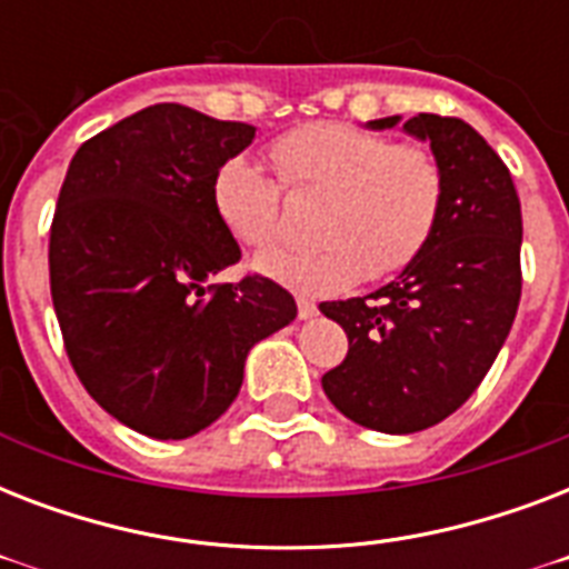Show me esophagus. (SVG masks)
I'll use <instances>...</instances> for the list:
<instances>
[{
    "label": "esophagus",
    "mask_w": 569,
    "mask_h": 569,
    "mask_svg": "<svg viewBox=\"0 0 569 569\" xmlns=\"http://www.w3.org/2000/svg\"><path fill=\"white\" fill-rule=\"evenodd\" d=\"M298 316H301V319H312V316H319V307L312 301H307V298H298Z\"/></svg>",
    "instance_id": "34e87169"
}]
</instances>
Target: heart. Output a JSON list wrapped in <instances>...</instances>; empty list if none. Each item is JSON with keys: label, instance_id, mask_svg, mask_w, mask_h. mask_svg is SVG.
<instances>
[{"label": "heart", "instance_id": "1", "mask_svg": "<svg viewBox=\"0 0 569 569\" xmlns=\"http://www.w3.org/2000/svg\"><path fill=\"white\" fill-rule=\"evenodd\" d=\"M277 180L244 156L218 164L214 218L241 248L266 250L283 232V189L325 197L319 248H277L257 259L274 283L301 295H333L360 277L398 274L422 257L437 232L446 177L422 144H392L355 123H310L268 147Z\"/></svg>", "mask_w": 569, "mask_h": 569}]
</instances>
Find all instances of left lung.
Instances as JSON below:
<instances>
[{"mask_svg": "<svg viewBox=\"0 0 569 569\" xmlns=\"http://www.w3.org/2000/svg\"><path fill=\"white\" fill-rule=\"evenodd\" d=\"M396 123L392 114L369 127ZM405 129L431 141L446 177L437 232L398 280L321 303L348 337L321 387L339 413L383 433L425 431L476 392L522 292L520 197L499 153L460 118L416 114Z\"/></svg>", "mask_w": 569, "mask_h": 569, "instance_id": "obj_1", "label": "left lung"}]
</instances>
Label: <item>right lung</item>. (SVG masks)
I'll list each match as a JSON object with an SVG mask.
<instances>
[{
	"instance_id": "1",
	"label": "right lung",
	"mask_w": 569,
	"mask_h": 569,
	"mask_svg": "<svg viewBox=\"0 0 569 569\" xmlns=\"http://www.w3.org/2000/svg\"><path fill=\"white\" fill-rule=\"evenodd\" d=\"M253 132L159 102L88 138L58 194L49 292L70 366L106 413L156 440L212 425L250 348L298 316L262 274L203 286L241 259L209 189Z\"/></svg>"
}]
</instances>
